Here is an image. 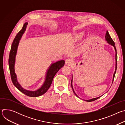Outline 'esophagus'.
Segmentation results:
<instances>
[{
	"label": "esophagus",
	"instance_id": "1",
	"mask_svg": "<svg viewBox=\"0 0 125 125\" xmlns=\"http://www.w3.org/2000/svg\"><path fill=\"white\" fill-rule=\"evenodd\" d=\"M73 63V60L71 59H67L65 61V63L67 65H71Z\"/></svg>",
	"mask_w": 125,
	"mask_h": 125
}]
</instances>
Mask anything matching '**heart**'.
<instances>
[{
	"instance_id": "b5f03b06",
	"label": "heart",
	"mask_w": 125,
	"mask_h": 125,
	"mask_svg": "<svg viewBox=\"0 0 125 125\" xmlns=\"http://www.w3.org/2000/svg\"><path fill=\"white\" fill-rule=\"evenodd\" d=\"M83 35H84V33L83 32H81L79 33L78 34H77L76 35V39H77V40L81 39L83 37Z\"/></svg>"
}]
</instances>
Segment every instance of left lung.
<instances>
[{
	"label": "left lung",
	"mask_w": 125,
	"mask_h": 125,
	"mask_svg": "<svg viewBox=\"0 0 125 125\" xmlns=\"http://www.w3.org/2000/svg\"><path fill=\"white\" fill-rule=\"evenodd\" d=\"M105 40L106 41H107V42L108 44H110L111 45L113 46L114 47V49L115 50V52H116V54H115V60H116V67H115V72L113 74V81H112V83H113V82L114 81V77H115V73H116V70H117V51H116V47L115 46V43L114 42V41H113V40L112 39V38H111L110 35L108 32V31H106V34H105ZM72 80H73V78H72V80H71V86H72V88L73 89V92L75 94L78 96V95L76 94L74 92V90L73 89V85H72ZM101 96H99V97H96V98H92V99H88V100H84L85 101H87V102H91V101H94L96 99H97L98 98H99Z\"/></svg>",
	"instance_id": "obj_1"
}]
</instances>
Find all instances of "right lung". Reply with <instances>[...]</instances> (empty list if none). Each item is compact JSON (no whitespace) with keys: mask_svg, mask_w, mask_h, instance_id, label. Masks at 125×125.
Here are the masks:
<instances>
[{"mask_svg":"<svg viewBox=\"0 0 125 125\" xmlns=\"http://www.w3.org/2000/svg\"><path fill=\"white\" fill-rule=\"evenodd\" d=\"M28 23L24 24L22 30L17 34L14 41L12 42L11 50L10 51L9 57V66L10 73L12 82L13 84L22 93L24 94L27 96L30 97H38L44 94L50 87L53 78L54 77L58 71L63 67L65 64V61L63 60H60L52 63L48 68L46 74L45 81L42 86L37 91H28L23 88L19 84L17 79V76L15 73L14 66L15 63V57L17 53L18 46L20 40H21L23 34L25 32Z\"/></svg>","mask_w":125,"mask_h":125,"instance_id":"add662e5","label":"right lung"}]
</instances>
